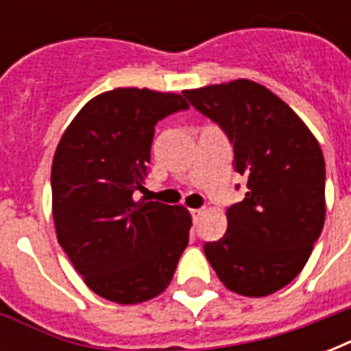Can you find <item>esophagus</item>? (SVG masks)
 I'll list each match as a JSON object with an SVG mask.
<instances>
[{
    "label": "esophagus",
    "mask_w": 351,
    "mask_h": 351,
    "mask_svg": "<svg viewBox=\"0 0 351 351\" xmlns=\"http://www.w3.org/2000/svg\"><path fill=\"white\" fill-rule=\"evenodd\" d=\"M203 214H205V210H203V208H193V210H191V220L199 221Z\"/></svg>",
    "instance_id": "1"
}]
</instances>
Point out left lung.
<instances>
[{
  "mask_svg": "<svg viewBox=\"0 0 351 351\" xmlns=\"http://www.w3.org/2000/svg\"><path fill=\"white\" fill-rule=\"evenodd\" d=\"M193 107L226 131L241 203L228 208V231L205 244L221 284L244 297L287 286L308 261L325 221V161L319 143L278 95L254 80L186 90Z\"/></svg>",
  "mask_w": 351,
  "mask_h": 351,
  "instance_id": "left-lung-1",
  "label": "left lung"
}]
</instances>
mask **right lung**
<instances>
[{
    "mask_svg": "<svg viewBox=\"0 0 351 351\" xmlns=\"http://www.w3.org/2000/svg\"><path fill=\"white\" fill-rule=\"evenodd\" d=\"M186 108L178 93L116 88L88 101L58 143L50 176L58 243L107 301L158 297L188 246L184 206L137 199L156 123Z\"/></svg>",
    "mask_w": 351,
    "mask_h": 351,
    "instance_id": "add662e5",
    "label": "right lung"
}]
</instances>
